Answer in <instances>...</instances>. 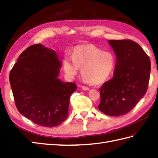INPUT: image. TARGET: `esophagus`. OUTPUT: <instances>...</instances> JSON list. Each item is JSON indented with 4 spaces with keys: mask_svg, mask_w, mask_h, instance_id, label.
I'll use <instances>...</instances> for the list:
<instances>
[{
    "mask_svg": "<svg viewBox=\"0 0 158 158\" xmlns=\"http://www.w3.org/2000/svg\"><path fill=\"white\" fill-rule=\"evenodd\" d=\"M81 88H82V89H83V90H85V91H88V90H89V88H88V87H86V86H81Z\"/></svg>",
    "mask_w": 158,
    "mask_h": 158,
    "instance_id": "esophagus-1",
    "label": "esophagus"
}]
</instances>
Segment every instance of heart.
Wrapping results in <instances>:
<instances>
[{
  "label": "heart",
  "mask_w": 158,
  "mask_h": 158,
  "mask_svg": "<svg viewBox=\"0 0 158 158\" xmlns=\"http://www.w3.org/2000/svg\"><path fill=\"white\" fill-rule=\"evenodd\" d=\"M116 60L113 53L103 52L93 45L77 46L71 57L66 56L62 66L66 77L73 79L81 68L83 81L92 85H100L107 81L112 75Z\"/></svg>",
  "instance_id": "b5f03b06"
}]
</instances>
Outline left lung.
Listing matches in <instances>:
<instances>
[{
    "label": "left lung",
    "mask_w": 158,
    "mask_h": 158,
    "mask_svg": "<svg viewBox=\"0 0 158 158\" xmlns=\"http://www.w3.org/2000/svg\"><path fill=\"white\" fill-rule=\"evenodd\" d=\"M116 56L113 77L99 89L98 109L110 116L130 111L145 94L151 62L138 43L131 40H109Z\"/></svg>",
    "instance_id": "left-lung-1"
}]
</instances>
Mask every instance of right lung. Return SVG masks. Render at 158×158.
Segmentation results:
<instances>
[{
	"label": "right lung",
	"mask_w": 158,
	"mask_h": 158,
	"mask_svg": "<svg viewBox=\"0 0 158 158\" xmlns=\"http://www.w3.org/2000/svg\"><path fill=\"white\" fill-rule=\"evenodd\" d=\"M61 67L56 51L36 44L20 54L10 72L17 109L37 125L57 126L69 115L70 97L77 85L61 81Z\"/></svg>",
	"instance_id": "1"
}]
</instances>
